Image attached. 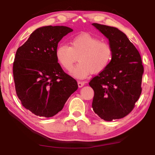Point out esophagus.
<instances>
[{"label": "esophagus", "mask_w": 155, "mask_h": 155, "mask_svg": "<svg viewBox=\"0 0 155 155\" xmlns=\"http://www.w3.org/2000/svg\"><path fill=\"white\" fill-rule=\"evenodd\" d=\"M84 85H85V83L83 82V81H78V87H82Z\"/></svg>", "instance_id": "34e87169"}]
</instances>
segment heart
I'll list each match as a JSON object with an SVG mask.
<instances>
[{
    "mask_svg": "<svg viewBox=\"0 0 155 155\" xmlns=\"http://www.w3.org/2000/svg\"><path fill=\"white\" fill-rule=\"evenodd\" d=\"M57 61L66 70L71 69L78 58V64L70 75L78 79L87 78L91 72H102L108 66L113 57V49L106 41L88 33H81L70 41V46L61 44L55 51Z\"/></svg>",
    "mask_w": 155,
    "mask_h": 155,
    "instance_id": "heart-1",
    "label": "heart"
}]
</instances>
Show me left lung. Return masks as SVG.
Returning a JSON list of instances; mask_svg holds the SVG:
<instances>
[{
    "label": "left lung",
    "mask_w": 155,
    "mask_h": 155,
    "mask_svg": "<svg viewBox=\"0 0 155 155\" xmlns=\"http://www.w3.org/2000/svg\"><path fill=\"white\" fill-rule=\"evenodd\" d=\"M113 49L110 64L89 83L94 91L92 108L105 121L120 119L132 111L141 93L143 67L139 51L118 28L93 23Z\"/></svg>",
    "instance_id": "obj_1"
}]
</instances>
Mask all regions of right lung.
Returning <instances> with one entry per match:
<instances>
[{
    "mask_svg": "<svg viewBox=\"0 0 155 155\" xmlns=\"http://www.w3.org/2000/svg\"><path fill=\"white\" fill-rule=\"evenodd\" d=\"M72 31L65 26L40 27L17 50L13 65L15 91L22 105L35 115L54 116L78 89L77 81L64 72L55 55L60 40Z\"/></svg>",
    "mask_w": 155,
    "mask_h": 155,
    "instance_id": "right-lung-1",
    "label": "right lung"
}]
</instances>
